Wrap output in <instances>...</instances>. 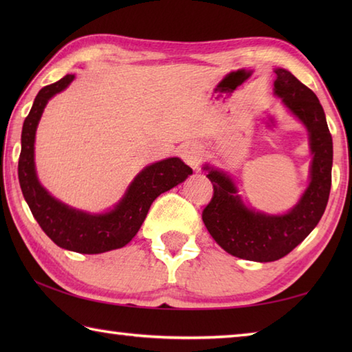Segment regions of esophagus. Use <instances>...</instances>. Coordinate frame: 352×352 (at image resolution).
I'll list each match as a JSON object with an SVG mask.
<instances>
[{
  "label": "esophagus",
  "instance_id": "esophagus-1",
  "mask_svg": "<svg viewBox=\"0 0 352 352\" xmlns=\"http://www.w3.org/2000/svg\"><path fill=\"white\" fill-rule=\"evenodd\" d=\"M180 155L192 169H198L201 160H203V149L197 144H186L180 149Z\"/></svg>",
  "mask_w": 352,
  "mask_h": 352
}]
</instances>
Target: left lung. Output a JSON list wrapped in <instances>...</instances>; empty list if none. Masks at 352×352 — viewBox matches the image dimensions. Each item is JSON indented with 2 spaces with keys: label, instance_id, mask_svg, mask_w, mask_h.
Returning a JSON list of instances; mask_svg holds the SVG:
<instances>
[{
  "label": "left lung",
  "instance_id": "8db88e82",
  "mask_svg": "<svg viewBox=\"0 0 352 352\" xmlns=\"http://www.w3.org/2000/svg\"><path fill=\"white\" fill-rule=\"evenodd\" d=\"M274 72V95L309 133L310 183L298 203L278 214L256 210L243 203L228 172L208 163L203 166L213 183V198L203 212L208 233L231 256L260 263L287 256L311 233L322 218L331 189L333 139L324 109L313 91L287 69L275 68Z\"/></svg>",
  "mask_w": 352,
  "mask_h": 352
}]
</instances>
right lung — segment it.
<instances>
[{
  "label": "right lung",
  "mask_w": 352,
  "mask_h": 352,
  "mask_svg": "<svg viewBox=\"0 0 352 352\" xmlns=\"http://www.w3.org/2000/svg\"><path fill=\"white\" fill-rule=\"evenodd\" d=\"M76 76L42 87L25 118L21 134L18 177L22 195L52 242L63 250L80 254H101L122 248L138 234L153 201L192 175V169L178 157L148 164L134 177L124 197L104 213L78 210L51 195L37 178L34 164L36 130L52 96L63 92Z\"/></svg>",
  "instance_id": "obj_1"
}]
</instances>
